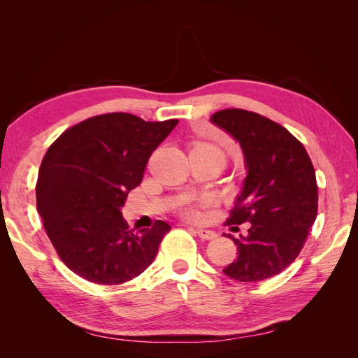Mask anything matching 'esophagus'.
Returning a JSON list of instances; mask_svg holds the SVG:
<instances>
[{
	"mask_svg": "<svg viewBox=\"0 0 358 358\" xmlns=\"http://www.w3.org/2000/svg\"><path fill=\"white\" fill-rule=\"evenodd\" d=\"M196 233L201 237L203 241H212L216 237V233L212 231V230H206V229H197Z\"/></svg>",
	"mask_w": 358,
	"mask_h": 358,
	"instance_id": "34e87169",
	"label": "esophagus"
}]
</instances>
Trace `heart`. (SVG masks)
I'll return each mask as SVG.
<instances>
[{"instance_id":"obj_1","label":"heart","mask_w":358,"mask_h":358,"mask_svg":"<svg viewBox=\"0 0 358 358\" xmlns=\"http://www.w3.org/2000/svg\"><path fill=\"white\" fill-rule=\"evenodd\" d=\"M200 146H208V148H212V149H218L215 148L212 145H200ZM220 150V149H218ZM203 206H206V201H185L183 203L180 208H179V213L180 216H183L185 220H189V221H197L201 218V212H200V208H203Z\"/></svg>"}]
</instances>
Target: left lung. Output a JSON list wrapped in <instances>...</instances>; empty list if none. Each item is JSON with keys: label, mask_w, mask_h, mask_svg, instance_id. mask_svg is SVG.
Masks as SVG:
<instances>
[{"label": "left lung", "mask_w": 358, "mask_h": 358, "mask_svg": "<svg viewBox=\"0 0 358 358\" xmlns=\"http://www.w3.org/2000/svg\"><path fill=\"white\" fill-rule=\"evenodd\" d=\"M210 121L239 140L248 169L243 191L225 225L249 222V230L242 239L229 236L237 245V258L222 272L239 282L268 279L299 257L315 222V169L305 146L272 119L225 109Z\"/></svg>", "instance_id": "8db88e82"}]
</instances>
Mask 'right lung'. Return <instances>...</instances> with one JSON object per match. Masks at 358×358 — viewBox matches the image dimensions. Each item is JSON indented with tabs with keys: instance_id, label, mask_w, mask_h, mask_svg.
Listing matches in <instances>:
<instances>
[{
	"instance_id": "obj_1",
	"label": "right lung",
	"mask_w": 358,
	"mask_h": 358,
	"mask_svg": "<svg viewBox=\"0 0 358 358\" xmlns=\"http://www.w3.org/2000/svg\"><path fill=\"white\" fill-rule=\"evenodd\" d=\"M176 124L124 112L96 115L49 146L38 170L37 210L71 272L94 284L119 285L154 262L170 225L155 221L150 229L129 230L121 208Z\"/></svg>"
}]
</instances>
